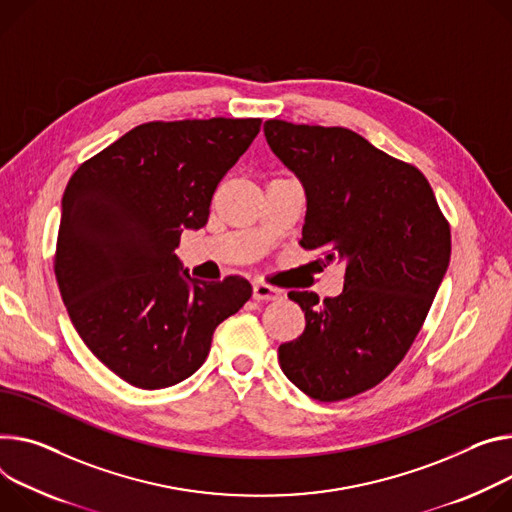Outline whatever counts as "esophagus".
<instances>
[{
    "label": "esophagus",
    "mask_w": 512,
    "mask_h": 512,
    "mask_svg": "<svg viewBox=\"0 0 512 512\" xmlns=\"http://www.w3.org/2000/svg\"><path fill=\"white\" fill-rule=\"evenodd\" d=\"M253 298L259 302H271V300H280L282 298V290H277L273 286L267 284H253Z\"/></svg>",
    "instance_id": "34e87169"
}]
</instances>
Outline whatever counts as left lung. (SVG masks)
Instances as JSON below:
<instances>
[{
  "label": "left lung",
  "mask_w": 512,
  "mask_h": 512,
  "mask_svg": "<svg viewBox=\"0 0 512 512\" xmlns=\"http://www.w3.org/2000/svg\"><path fill=\"white\" fill-rule=\"evenodd\" d=\"M263 130L306 190L300 247L347 263L337 298L288 294L306 329L280 345V365L310 398L345 400L386 380L414 343L449 265V222L421 171L349 128Z\"/></svg>",
  "instance_id": "8db88e82"
}]
</instances>
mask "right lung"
<instances>
[{
    "label": "right lung",
    "instance_id": "obj_1",
    "mask_svg": "<svg viewBox=\"0 0 512 512\" xmlns=\"http://www.w3.org/2000/svg\"><path fill=\"white\" fill-rule=\"evenodd\" d=\"M261 118L147 122L77 167L65 196L55 275L75 331L130 386H173L206 361L218 324L251 298L239 275L179 271L183 228H202L226 171Z\"/></svg>",
    "mask_w": 512,
    "mask_h": 512
}]
</instances>
